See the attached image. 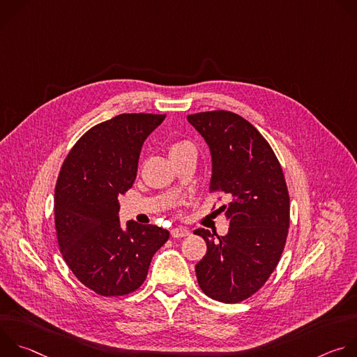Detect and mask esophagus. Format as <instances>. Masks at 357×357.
<instances>
[{
	"instance_id": "esophagus-1",
	"label": "esophagus",
	"mask_w": 357,
	"mask_h": 357,
	"mask_svg": "<svg viewBox=\"0 0 357 357\" xmlns=\"http://www.w3.org/2000/svg\"><path fill=\"white\" fill-rule=\"evenodd\" d=\"M189 234H190V231H189L188 229H183V227H176V229H174V230L171 231V236H172L174 238L186 237V236H189Z\"/></svg>"
}]
</instances>
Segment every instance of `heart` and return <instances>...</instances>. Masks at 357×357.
<instances>
[{"instance_id":"obj_1","label":"heart","mask_w":357,"mask_h":357,"mask_svg":"<svg viewBox=\"0 0 357 357\" xmlns=\"http://www.w3.org/2000/svg\"><path fill=\"white\" fill-rule=\"evenodd\" d=\"M186 145H189V144H188V142H176V144H174V145L171 146V151L179 149V148H182V146H186Z\"/></svg>"}]
</instances>
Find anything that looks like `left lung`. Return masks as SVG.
Segmentation results:
<instances>
[{
  "instance_id": "obj_1",
  "label": "left lung",
  "mask_w": 357,
  "mask_h": 357,
  "mask_svg": "<svg viewBox=\"0 0 357 357\" xmlns=\"http://www.w3.org/2000/svg\"><path fill=\"white\" fill-rule=\"evenodd\" d=\"M212 154L209 192L230 200L220 208L229 233L195 234L208 251L195 267L200 289L212 299L236 303L256 294L275 270L289 227V195L282 168L267 139L236 113L188 116Z\"/></svg>"
}]
</instances>
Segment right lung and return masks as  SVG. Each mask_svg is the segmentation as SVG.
<instances>
[{"instance_id": "add662e5", "label": "right lung", "mask_w": 357, "mask_h": 357, "mask_svg": "<svg viewBox=\"0 0 357 357\" xmlns=\"http://www.w3.org/2000/svg\"><path fill=\"white\" fill-rule=\"evenodd\" d=\"M165 114H120L91 127L73 145L55 188V226L76 278L101 296L137 291L169 231L119 219L120 195L134 183L145 138Z\"/></svg>"}]
</instances>
